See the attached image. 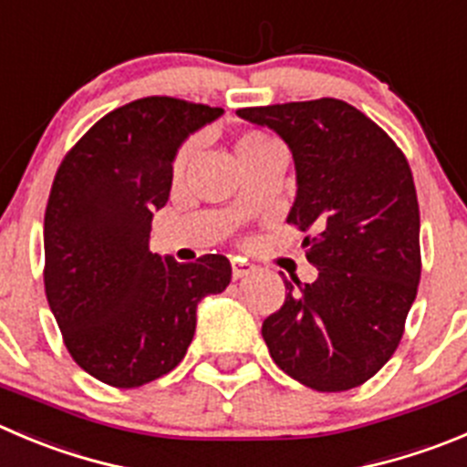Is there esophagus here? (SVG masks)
Listing matches in <instances>:
<instances>
[{
  "mask_svg": "<svg viewBox=\"0 0 467 467\" xmlns=\"http://www.w3.org/2000/svg\"><path fill=\"white\" fill-rule=\"evenodd\" d=\"M254 273V265L247 264L245 259H234L231 261V277L234 279H243L247 277V275Z\"/></svg>",
  "mask_w": 467,
  "mask_h": 467,
  "instance_id": "34e87169",
  "label": "esophagus"
}]
</instances>
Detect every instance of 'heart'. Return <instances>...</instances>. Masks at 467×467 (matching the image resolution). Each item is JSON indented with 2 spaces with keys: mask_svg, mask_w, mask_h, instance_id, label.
Here are the masks:
<instances>
[{
  "mask_svg": "<svg viewBox=\"0 0 467 467\" xmlns=\"http://www.w3.org/2000/svg\"><path fill=\"white\" fill-rule=\"evenodd\" d=\"M194 149H197V141L192 140L185 141V144L181 146L179 153L174 155V162H171V171H174V176L183 174L185 167H188L190 160H192ZM234 150H236V158L243 167V164L252 162V160H259V158H265V155L275 153V150H279V146L275 144L273 137H268L265 132L245 130L236 137V141H234Z\"/></svg>",
  "mask_w": 467,
  "mask_h": 467,
  "instance_id": "heart-1",
  "label": "heart"
}]
</instances>
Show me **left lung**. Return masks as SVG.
I'll use <instances>...</instances> for the list:
<instances>
[{"mask_svg": "<svg viewBox=\"0 0 467 467\" xmlns=\"http://www.w3.org/2000/svg\"><path fill=\"white\" fill-rule=\"evenodd\" d=\"M288 144L297 194L288 224L307 234L317 282L284 279L261 335L279 369L317 392L367 383L397 350L421 275L412 171L392 137L337 98L243 108Z\"/></svg>", "mask_w": 467, "mask_h": 467, "instance_id": "obj_1", "label": "left lung"}]
</instances>
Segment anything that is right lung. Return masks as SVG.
Wrapping results in <instances>:
<instances>
[{
    "label": "right lung",
    "mask_w": 467,
    "mask_h": 467,
    "mask_svg": "<svg viewBox=\"0 0 467 467\" xmlns=\"http://www.w3.org/2000/svg\"><path fill=\"white\" fill-rule=\"evenodd\" d=\"M222 108L149 96L93 123L66 153L46 208V296L70 358L112 388H140L185 358L197 305L231 282L229 259L149 250L153 211L190 132Z\"/></svg>",
    "instance_id": "obj_1"
}]
</instances>
